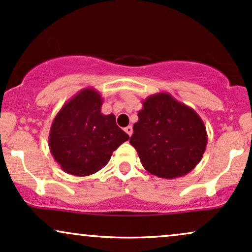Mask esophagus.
Segmentation results:
<instances>
[{
    "mask_svg": "<svg viewBox=\"0 0 252 252\" xmlns=\"http://www.w3.org/2000/svg\"><path fill=\"white\" fill-rule=\"evenodd\" d=\"M124 130H126V132L129 136L132 135V126H126V128H124Z\"/></svg>",
    "mask_w": 252,
    "mask_h": 252,
    "instance_id": "obj_1",
    "label": "esophagus"
}]
</instances>
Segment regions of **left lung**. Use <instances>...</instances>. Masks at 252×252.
Returning a JSON list of instances; mask_svg holds the SVG:
<instances>
[{
  "instance_id": "1",
  "label": "left lung",
  "mask_w": 252,
  "mask_h": 252,
  "mask_svg": "<svg viewBox=\"0 0 252 252\" xmlns=\"http://www.w3.org/2000/svg\"><path fill=\"white\" fill-rule=\"evenodd\" d=\"M142 104L130 144L144 169L163 179L189 174L206 149V126L200 116L167 92L152 94Z\"/></svg>"
}]
</instances>
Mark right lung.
<instances>
[{"label":"right lung","mask_w":252,"mask_h":252,"mask_svg":"<svg viewBox=\"0 0 252 252\" xmlns=\"http://www.w3.org/2000/svg\"><path fill=\"white\" fill-rule=\"evenodd\" d=\"M102 104L99 92L86 88L63 104L54 117L48 146L54 160L67 174H94L129 140L116 124L115 115L102 114Z\"/></svg>","instance_id":"right-lung-1"}]
</instances>
